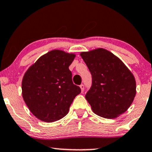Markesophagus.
<instances>
[{"mask_svg": "<svg viewBox=\"0 0 152 152\" xmlns=\"http://www.w3.org/2000/svg\"><path fill=\"white\" fill-rule=\"evenodd\" d=\"M80 88H81L82 92H83V91H84V85H83V84H81V85L80 86Z\"/></svg>", "mask_w": 152, "mask_h": 152, "instance_id": "34e87169", "label": "esophagus"}]
</instances>
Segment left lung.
Masks as SVG:
<instances>
[{
  "mask_svg": "<svg viewBox=\"0 0 152 152\" xmlns=\"http://www.w3.org/2000/svg\"><path fill=\"white\" fill-rule=\"evenodd\" d=\"M92 76L86 99L93 111L105 118H115L129 108L136 95L134 76L120 58L104 49L82 52Z\"/></svg>",
  "mask_w": 152,
  "mask_h": 152,
  "instance_id": "8db88e82",
  "label": "left lung"
}]
</instances>
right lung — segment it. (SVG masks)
I'll return each instance as SVG.
<instances>
[{"label":"right lung","mask_w":152,"mask_h":152,"mask_svg":"<svg viewBox=\"0 0 152 152\" xmlns=\"http://www.w3.org/2000/svg\"><path fill=\"white\" fill-rule=\"evenodd\" d=\"M74 57L75 54L52 50L41 56L24 75L23 99L40 120L52 122L64 118L81 93L69 69Z\"/></svg>","instance_id":"1"}]
</instances>
